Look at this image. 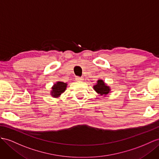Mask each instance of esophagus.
<instances>
[{"label": "esophagus", "instance_id": "1", "mask_svg": "<svg viewBox=\"0 0 159 159\" xmlns=\"http://www.w3.org/2000/svg\"><path fill=\"white\" fill-rule=\"evenodd\" d=\"M75 79L76 81H81V80H83L84 79L83 78V77H80V76H76Z\"/></svg>", "mask_w": 159, "mask_h": 159}]
</instances>
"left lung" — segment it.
I'll return each instance as SVG.
<instances>
[{
    "instance_id": "obj_1",
    "label": "left lung",
    "mask_w": 159,
    "mask_h": 159,
    "mask_svg": "<svg viewBox=\"0 0 159 159\" xmlns=\"http://www.w3.org/2000/svg\"><path fill=\"white\" fill-rule=\"evenodd\" d=\"M94 90L101 95H107L108 93H110V87L105 83L103 80H98L97 83L93 86Z\"/></svg>"
}]
</instances>
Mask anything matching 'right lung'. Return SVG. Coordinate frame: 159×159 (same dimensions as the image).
Returning <instances> with one entry per match:
<instances>
[{
  "mask_svg": "<svg viewBox=\"0 0 159 159\" xmlns=\"http://www.w3.org/2000/svg\"><path fill=\"white\" fill-rule=\"evenodd\" d=\"M67 87V83H64L63 82H60L58 81L56 84L53 85L52 87V91H51V95L54 97V98H57L61 95L62 93H63L65 90H66Z\"/></svg>",
  "mask_w": 159,
  "mask_h": 159,
  "instance_id": "right-lung-1",
  "label": "right lung"
}]
</instances>
